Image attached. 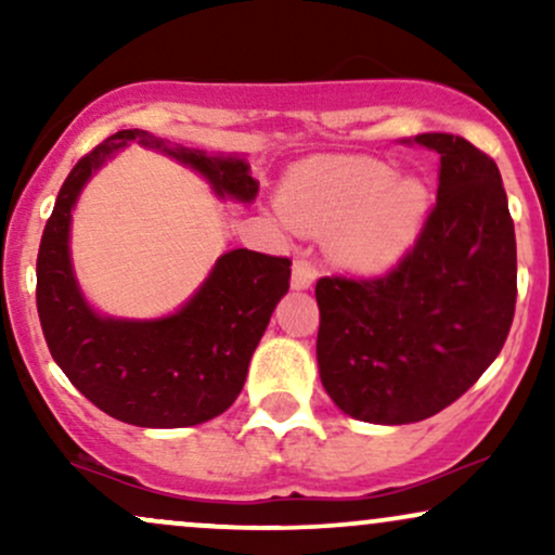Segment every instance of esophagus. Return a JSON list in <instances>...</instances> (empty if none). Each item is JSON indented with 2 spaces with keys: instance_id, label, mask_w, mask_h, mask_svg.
Masks as SVG:
<instances>
[{
  "instance_id": "obj_1",
  "label": "esophagus",
  "mask_w": 555,
  "mask_h": 555,
  "mask_svg": "<svg viewBox=\"0 0 555 555\" xmlns=\"http://www.w3.org/2000/svg\"><path fill=\"white\" fill-rule=\"evenodd\" d=\"M315 282V266L308 258H297L292 266V286L295 289H308Z\"/></svg>"
}]
</instances>
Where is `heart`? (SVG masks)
<instances>
[{
    "label": "heart",
    "instance_id": "1",
    "mask_svg": "<svg viewBox=\"0 0 555 555\" xmlns=\"http://www.w3.org/2000/svg\"><path fill=\"white\" fill-rule=\"evenodd\" d=\"M284 219L302 232H334L344 266L380 271L415 245L430 211L428 184L397 177L391 164L367 156L313 158L289 175Z\"/></svg>",
    "mask_w": 555,
    "mask_h": 555
}]
</instances>
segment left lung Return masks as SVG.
<instances>
[{
  "instance_id": "1",
  "label": "left lung",
  "mask_w": 555,
  "mask_h": 555,
  "mask_svg": "<svg viewBox=\"0 0 555 555\" xmlns=\"http://www.w3.org/2000/svg\"><path fill=\"white\" fill-rule=\"evenodd\" d=\"M441 156L436 206L384 276L315 284L321 384L349 417L406 425L456 401L499 358L517 305V240L495 162L469 140L423 132Z\"/></svg>"
}]
</instances>
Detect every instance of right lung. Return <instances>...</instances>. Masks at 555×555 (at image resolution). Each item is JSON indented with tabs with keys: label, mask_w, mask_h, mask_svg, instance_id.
<instances>
[{
	"label": "right lung",
	"mask_w": 555,
	"mask_h": 555,
	"mask_svg": "<svg viewBox=\"0 0 555 555\" xmlns=\"http://www.w3.org/2000/svg\"><path fill=\"white\" fill-rule=\"evenodd\" d=\"M127 143L162 151L201 171L219 197L256 201L258 182L237 156L119 130L75 164L43 227L36 260V305L43 339L62 373L101 412L138 428H188L229 410L273 308L289 289L292 260L229 250L175 315L122 321L99 315L69 263V219L80 190Z\"/></svg>",
	"instance_id": "obj_1"
}]
</instances>
